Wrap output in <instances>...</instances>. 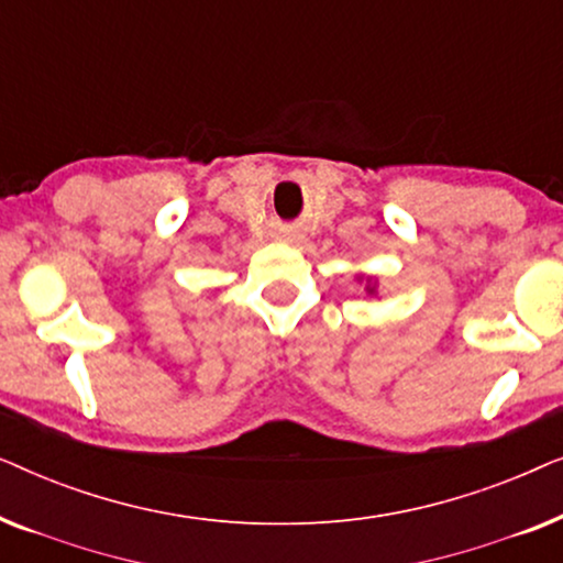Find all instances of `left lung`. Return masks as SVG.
I'll use <instances>...</instances> for the list:
<instances>
[{"instance_id":"8db88e82","label":"left lung","mask_w":563,"mask_h":563,"mask_svg":"<svg viewBox=\"0 0 563 563\" xmlns=\"http://www.w3.org/2000/svg\"><path fill=\"white\" fill-rule=\"evenodd\" d=\"M353 279H356L358 287H364L368 299H372V297L379 299V279H376V276H368V274H361L358 272L356 276H353Z\"/></svg>"}]
</instances>
